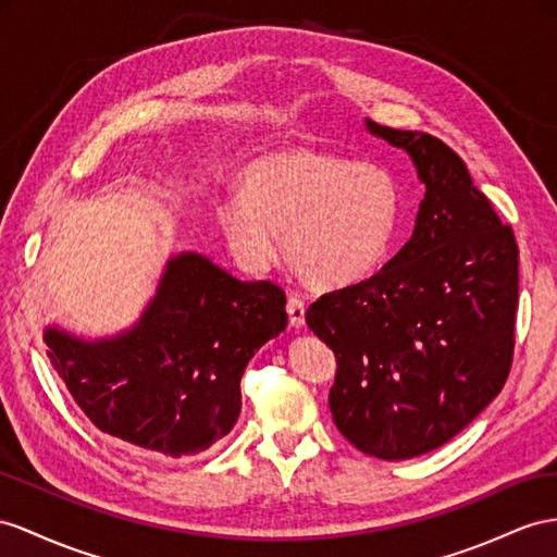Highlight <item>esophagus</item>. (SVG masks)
<instances>
[{
	"mask_svg": "<svg viewBox=\"0 0 557 557\" xmlns=\"http://www.w3.org/2000/svg\"><path fill=\"white\" fill-rule=\"evenodd\" d=\"M287 312H289V324L294 326V330H301V326L306 324V306L301 298L292 296L287 304Z\"/></svg>",
	"mask_w": 557,
	"mask_h": 557,
	"instance_id": "esophagus-1",
	"label": "esophagus"
}]
</instances>
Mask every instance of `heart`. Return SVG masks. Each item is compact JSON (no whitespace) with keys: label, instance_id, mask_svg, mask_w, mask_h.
<instances>
[{"label":"heart","instance_id":"b5f03b06","mask_svg":"<svg viewBox=\"0 0 557 557\" xmlns=\"http://www.w3.org/2000/svg\"><path fill=\"white\" fill-rule=\"evenodd\" d=\"M242 193L219 199V225L235 259L263 273L284 251L318 289L374 275L400 235L405 195L386 166L294 148L256 157L239 174Z\"/></svg>","mask_w":557,"mask_h":557}]
</instances>
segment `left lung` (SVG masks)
<instances>
[{
	"instance_id": "8db88e82",
	"label": "left lung",
	"mask_w": 557,
	"mask_h": 557,
	"mask_svg": "<svg viewBox=\"0 0 557 557\" xmlns=\"http://www.w3.org/2000/svg\"><path fill=\"white\" fill-rule=\"evenodd\" d=\"M364 126L403 148L425 185L414 233L376 275L320 296L306 322L336 355L330 409L341 435L403 461L445 445L502 393L518 245L440 138Z\"/></svg>"
}]
</instances>
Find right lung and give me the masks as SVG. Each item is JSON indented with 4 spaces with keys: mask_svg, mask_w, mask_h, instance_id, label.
<instances>
[{
    "mask_svg": "<svg viewBox=\"0 0 557 557\" xmlns=\"http://www.w3.org/2000/svg\"><path fill=\"white\" fill-rule=\"evenodd\" d=\"M273 282H242L209 256H171L140 318L115 336L49 324V360L89 421L140 451L185 459L233 431L239 379L287 326Z\"/></svg>",
    "mask_w": 557,
    "mask_h": 557,
    "instance_id": "obj_1",
    "label": "right lung"
}]
</instances>
